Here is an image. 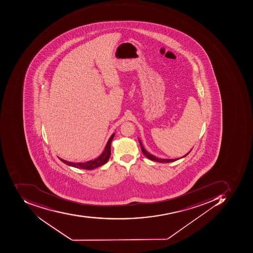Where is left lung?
Masks as SVG:
<instances>
[{"mask_svg": "<svg viewBox=\"0 0 253 253\" xmlns=\"http://www.w3.org/2000/svg\"><path fill=\"white\" fill-rule=\"evenodd\" d=\"M138 140L139 142H140V148H141V150H142L143 154H144V155L147 157V158L150 159V160H154V161H156V162L160 163H171L174 162V161H176V160H178V159H160L158 158V157H156L155 156L152 155V154H150V153L147 152V150L144 149V146H143L142 143H141V141H140V139H138ZM191 151H192V150H191L188 153V154H185V156H183L182 158L186 157V156L188 155V154H189Z\"/></svg>", "mask_w": 253, "mask_h": 253, "instance_id": "obj_1", "label": "left lung"}]
</instances>
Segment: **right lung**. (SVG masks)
<instances>
[{
    "label": "right lung",
    "instance_id": "1",
    "mask_svg": "<svg viewBox=\"0 0 253 253\" xmlns=\"http://www.w3.org/2000/svg\"><path fill=\"white\" fill-rule=\"evenodd\" d=\"M114 136L115 133H113L112 136L109 137V140H108L107 144H106V147L104 149V151L102 153V154L99 157H98L95 160H90V161H88V162L86 163H72L68 162L67 160H63V159L60 158V157H58V158L64 164H67V165L70 166V167L82 169H88V170L94 169L95 168H97V167L106 164L108 160H109L111 155V143H112V140H113Z\"/></svg>",
    "mask_w": 253,
    "mask_h": 253
}]
</instances>
